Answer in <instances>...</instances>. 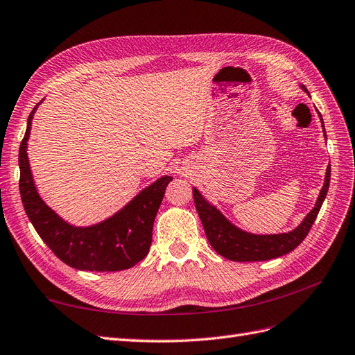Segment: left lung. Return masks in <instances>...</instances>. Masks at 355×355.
Instances as JSON below:
<instances>
[{
    "instance_id": "8db88e82",
    "label": "left lung",
    "mask_w": 355,
    "mask_h": 355,
    "mask_svg": "<svg viewBox=\"0 0 355 355\" xmlns=\"http://www.w3.org/2000/svg\"><path fill=\"white\" fill-rule=\"evenodd\" d=\"M300 87L303 92L308 94V89L305 86L300 85ZM318 116L322 125L324 138L327 139L322 117L320 113ZM329 186L330 164L327 166L326 178H324V184L320 190L315 205H313V208L308 212L306 217L302 220L297 227L290 232H284V234H251V232L238 227L230 220H227L216 205H212L211 202L202 196L196 187H193V199L209 244L220 256L234 261H265L284 256L300 245V242L306 238L309 229L318 216L322 202L329 191Z\"/></svg>"
}]
</instances>
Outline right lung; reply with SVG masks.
I'll list each match as a JSON object with an SVG mask.
<instances>
[{"label": "right lung", "mask_w": 355, "mask_h": 355, "mask_svg": "<svg viewBox=\"0 0 355 355\" xmlns=\"http://www.w3.org/2000/svg\"><path fill=\"white\" fill-rule=\"evenodd\" d=\"M40 104L28 117L26 132L19 147V190L29 221L55 256L71 268L116 272L135 266L148 254L153 223L172 177L157 178L103 221L90 226L71 225L40 196L29 166L28 139Z\"/></svg>", "instance_id": "right-lung-1"}]
</instances>
